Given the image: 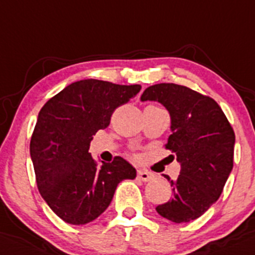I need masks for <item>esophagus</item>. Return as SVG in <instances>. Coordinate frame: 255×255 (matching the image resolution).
<instances>
[{
  "label": "esophagus",
  "mask_w": 255,
  "mask_h": 255,
  "mask_svg": "<svg viewBox=\"0 0 255 255\" xmlns=\"http://www.w3.org/2000/svg\"><path fill=\"white\" fill-rule=\"evenodd\" d=\"M154 178V174L147 170H139L137 171V179L141 181H150Z\"/></svg>",
  "instance_id": "1"
}]
</instances>
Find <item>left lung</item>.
I'll return each mask as SVG.
<instances>
[{
	"instance_id": "left-lung-1",
	"label": "left lung",
	"mask_w": 255,
	"mask_h": 255,
	"mask_svg": "<svg viewBox=\"0 0 255 255\" xmlns=\"http://www.w3.org/2000/svg\"><path fill=\"white\" fill-rule=\"evenodd\" d=\"M141 101H157L170 114L171 135L166 149L180 162V175L171 180L173 198L156 212L174 223H188L204 214L222 194L233 169L235 135L220 106L186 86L156 84Z\"/></svg>"
}]
</instances>
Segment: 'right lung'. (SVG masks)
<instances>
[{"label": "right lung", "instance_id": "1", "mask_svg": "<svg viewBox=\"0 0 255 255\" xmlns=\"http://www.w3.org/2000/svg\"><path fill=\"white\" fill-rule=\"evenodd\" d=\"M140 85L87 79L72 82L38 113L30 154L38 191L64 222L82 225L110 205L119 183L136 170L121 156L101 166L89 152L93 135L105 129L116 108L140 91Z\"/></svg>", "mask_w": 255, "mask_h": 255}]
</instances>
